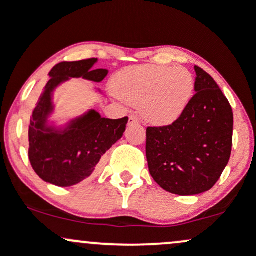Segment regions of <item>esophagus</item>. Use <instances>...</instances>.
Wrapping results in <instances>:
<instances>
[{
    "label": "esophagus",
    "mask_w": 256,
    "mask_h": 256,
    "mask_svg": "<svg viewBox=\"0 0 256 256\" xmlns=\"http://www.w3.org/2000/svg\"><path fill=\"white\" fill-rule=\"evenodd\" d=\"M140 122V119L134 116H128V124H138Z\"/></svg>",
    "instance_id": "34e87169"
}]
</instances>
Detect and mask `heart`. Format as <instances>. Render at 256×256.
<instances>
[{"instance_id":"heart-1","label":"heart","mask_w":256,"mask_h":256,"mask_svg":"<svg viewBox=\"0 0 256 256\" xmlns=\"http://www.w3.org/2000/svg\"><path fill=\"white\" fill-rule=\"evenodd\" d=\"M114 92L154 125H170L186 110L195 89L192 74L185 67L138 64L120 71L112 82Z\"/></svg>"}]
</instances>
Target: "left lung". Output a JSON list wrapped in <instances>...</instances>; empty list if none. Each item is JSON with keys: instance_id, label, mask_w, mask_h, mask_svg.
Masks as SVG:
<instances>
[{"instance_id": "1", "label": "left lung", "mask_w": 256, "mask_h": 256, "mask_svg": "<svg viewBox=\"0 0 256 256\" xmlns=\"http://www.w3.org/2000/svg\"><path fill=\"white\" fill-rule=\"evenodd\" d=\"M195 95L172 125L146 128L152 179L180 196L212 189L231 155L234 113L216 80L195 66Z\"/></svg>"}]
</instances>
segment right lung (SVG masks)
<instances>
[{
  "mask_svg": "<svg viewBox=\"0 0 256 256\" xmlns=\"http://www.w3.org/2000/svg\"><path fill=\"white\" fill-rule=\"evenodd\" d=\"M98 58L61 62L49 72V82L43 89L32 113L28 126V158L34 172L46 183L66 188L89 178L101 158L122 137L128 118L106 119L98 110H88L64 122L52 119L58 88L72 78L101 83L108 70L92 68ZM95 92L101 95L98 88Z\"/></svg>",
  "mask_w": 256,
  "mask_h": 256,
  "instance_id": "1",
  "label": "right lung"
}]
</instances>
